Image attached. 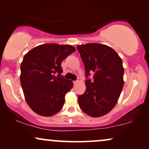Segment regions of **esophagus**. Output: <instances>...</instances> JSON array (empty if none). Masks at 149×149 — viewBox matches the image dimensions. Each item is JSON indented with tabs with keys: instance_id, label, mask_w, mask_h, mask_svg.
Returning a JSON list of instances; mask_svg holds the SVG:
<instances>
[{
	"instance_id": "esophagus-1",
	"label": "esophagus",
	"mask_w": 149,
	"mask_h": 149,
	"mask_svg": "<svg viewBox=\"0 0 149 149\" xmlns=\"http://www.w3.org/2000/svg\"><path fill=\"white\" fill-rule=\"evenodd\" d=\"M73 84H76V83H78V82H79V80H73Z\"/></svg>"
}]
</instances>
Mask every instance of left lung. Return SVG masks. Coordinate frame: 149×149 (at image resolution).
Here are the masks:
<instances>
[{"instance_id": "obj_1", "label": "left lung", "mask_w": 149, "mask_h": 149, "mask_svg": "<svg viewBox=\"0 0 149 149\" xmlns=\"http://www.w3.org/2000/svg\"><path fill=\"white\" fill-rule=\"evenodd\" d=\"M85 66L86 90L78 95L81 110L100 117L112 110L123 88L124 69L117 52L109 46L88 43L77 46ZM93 74L92 79L88 78Z\"/></svg>"}]
</instances>
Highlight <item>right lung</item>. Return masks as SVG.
Returning a JSON list of instances; mask_svg holds the SVG:
<instances>
[{
	"mask_svg": "<svg viewBox=\"0 0 149 149\" xmlns=\"http://www.w3.org/2000/svg\"><path fill=\"white\" fill-rule=\"evenodd\" d=\"M76 50L69 45L44 44L27 52L20 82L25 100L38 115L52 116L62 109L73 82L63 78L61 61Z\"/></svg>",
	"mask_w": 149,
	"mask_h": 149,
	"instance_id": "right-lung-1",
	"label": "right lung"
}]
</instances>
